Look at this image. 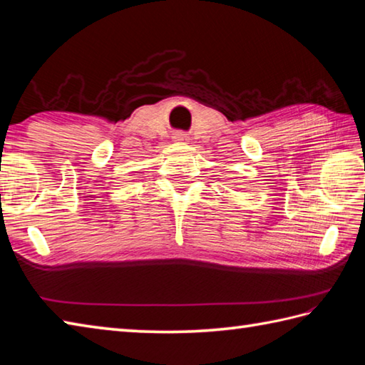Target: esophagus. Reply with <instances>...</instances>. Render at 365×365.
I'll return each mask as SVG.
<instances>
[{"instance_id": "esophagus-1", "label": "esophagus", "mask_w": 365, "mask_h": 365, "mask_svg": "<svg viewBox=\"0 0 365 365\" xmlns=\"http://www.w3.org/2000/svg\"><path fill=\"white\" fill-rule=\"evenodd\" d=\"M174 139H175V141H178V143H187L188 141V136L185 135V133H175Z\"/></svg>"}]
</instances>
